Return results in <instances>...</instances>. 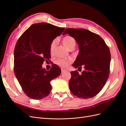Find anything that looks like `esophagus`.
I'll list each match as a JSON object with an SVG mask.
<instances>
[{
	"mask_svg": "<svg viewBox=\"0 0 126 126\" xmlns=\"http://www.w3.org/2000/svg\"><path fill=\"white\" fill-rule=\"evenodd\" d=\"M65 71H66L65 70H63V69H62V74H63L64 72H65Z\"/></svg>",
	"mask_w": 126,
	"mask_h": 126,
	"instance_id": "1",
	"label": "esophagus"
}]
</instances>
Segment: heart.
I'll return each instance as SVG.
<instances>
[{
	"mask_svg": "<svg viewBox=\"0 0 126 126\" xmlns=\"http://www.w3.org/2000/svg\"><path fill=\"white\" fill-rule=\"evenodd\" d=\"M62 43L68 50H69L72 47H75L76 45V41L73 37L70 36H67L64 37L62 39ZM56 46V40H52L49 46V51L51 54H53L55 51ZM56 63L59 66L63 68H66L70 63V61L69 60H65L63 59H58L56 61Z\"/></svg>",
	"mask_w": 126,
	"mask_h": 126,
	"instance_id": "b5f03b06",
	"label": "heart"
}]
</instances>
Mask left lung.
I'll use <instances>...</instances> for the list:
<instances>
[{
    "instance_id": "obj_1",
    "label": "left lung",
    "mask_w": 126,
    "mask_h": 126,
    "mask_svg": "<svg viewBox=\"0 0 126 126\" xmlns=\"http://www.w3.org/2000/svg\"><path fill=\"white\" fill-rule=\"evenodd\" d=\"M66 33L74 38L79 46V54L72 66L85 69L81 75L77 70L70 72V91L79 98H93L99 93L108 79L109 48L100 36L86 29L67 28L63 35Z\"/></svg>"
}]
</instances>
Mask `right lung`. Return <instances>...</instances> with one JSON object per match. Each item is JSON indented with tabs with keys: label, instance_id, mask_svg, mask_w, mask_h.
<instances>
[{
	"label": "right lung",
	"instance_id": "right-lung-1",
	"mask_svg": "<svg viewBox=\"0 0 126 126\" xmlns=\"http://www.w3.org/2000/svg\"><path fill=\"white\" fill-rule=\"evenodd\" d=\"M64 30L45 22L34 24L18 39L14 49V73L30 98L40 100L48 96L51 90L50 81L60 75L57 64H52L49 70L42 65L51 58V42Z\"/></svg>",
	"mask_w": 126,
	"mask_h": 126
}]
</instances>
